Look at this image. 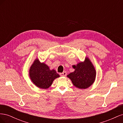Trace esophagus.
I'll return each mask as SVG.
<instances>
[{"mask_svg": "<svg viewBox=\"0 0 123 123\" xmlns=\"http://www.w3.org/2000/svg\"><path fill=\"white\" fill-rule=\"evenodd\" d=\"M67 72L64 71V72H63L62 73H60V75L61 76H66L67 75Z\"/></svg>", "mask_w": 123, "mask_h": 123, "instance_id": "esophagus-1", "label": "esophagus"}]
</instances>
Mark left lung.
<instances>
[{
    "instance_id": "obj_1",
    "label": "left lung",
    "mask_w": 123,
    "mask_h": 123,
    "mask_svg": "<svg viewBox=\"0 0 123 123\" xmlns=\"http://www.w3.org/2000/svg\"><path fill=\"white\" fill-rule=\"evenodd\" d=\"M75 69L73 72L67 76L71 79L74 86L80 89H86L94 83L96 77V71L94 66L88 58L84 62H81L76 66H73Z\"/></svg>"
}]
</instances>
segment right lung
<instances>
[{
    "instance_id": "right-lung-1",
    "label": "right lung",
    "mask_w": 123,
    "mask_h": 123,
    "mask_svg": "<svg viewBox=\"0 0 123 123\" xmlns=\"http://www.w3.org/2000/svg\"><path fill=\"white\" fill-rule=\"evenodd\" d=\"M29 75L33 83L42 89L48 88L54 80L59 77L56 71L50 70L49 67L44 63H40L38 59H36L31 66Z\"/></svg>"
}]
</instances>
